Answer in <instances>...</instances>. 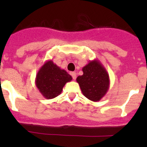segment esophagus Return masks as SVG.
I'll list each match as a JSON object with an SVG mask.
<instances>
[{"label": "esophagus", "instance_id": "1", "mask_svg": "<svg viewBox=\"0 0 147 147\" xmlns=\"http://www.w3.org/2000/svg\"><path fill=\"white\" fill-rule=\"evenodd\" d=\"M70 75H72V79H73L74 80H76V78H77L76 72H70Z\"/></svg>", "mask_w": 147, "mask_h": 147}]
</instances>
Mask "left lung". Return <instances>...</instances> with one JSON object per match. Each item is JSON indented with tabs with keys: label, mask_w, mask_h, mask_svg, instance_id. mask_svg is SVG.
<instances>
[{
	"label": "left lung",
	"mask_w": 147,
	"mask_h": 147,
	"mask_svg": "<svg viewBox=\"0 0 147 147\" xmlns=\"http://www.w3.org/2000/svg\"><path fill=\"white\" fill-rule=\"evenodd\" d=\"M83 75L77 78L83 95L93 102H99L109 87L107 71L98 60L90 61L82 68Z\"/></svg>",
	"instance_id": "left-lung-1"
}]
</instances>
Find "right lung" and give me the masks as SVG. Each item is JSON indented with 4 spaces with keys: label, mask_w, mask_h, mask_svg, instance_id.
<instances>
[{
    "label": "right lung",
    "mask_w": 147,
    "mask_h": 147,
    "mask_svg": "<svg viewBox=\"0 0 147 147\" xmlns=\"http://www.w3.org/2000/svg\"><path fill=\"white\" fill-rule=\"evenodd\" d=\"M72 80L71 75L50 60L46 61L38 70L35 85L41 94L50 100L61 94L65 84Z\"/></svg>",
    "instance_id": "add662e5"
}]
</instances>
